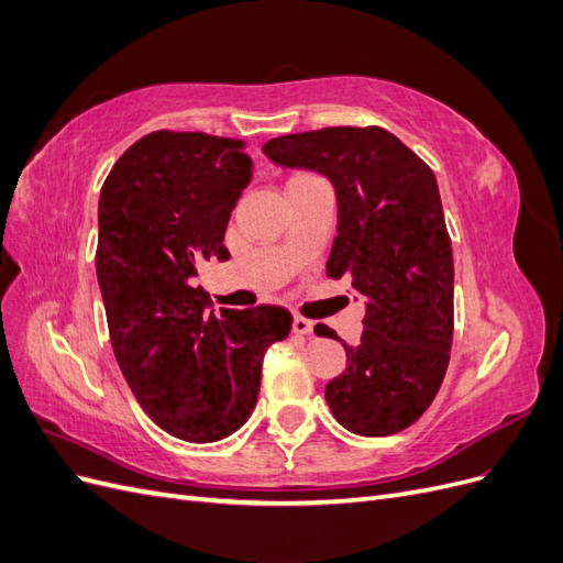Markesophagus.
Here are the masks:
<instances>
[{
  "instance_id": "esophagus-1",
  "label": "esophagus",
  "mask_w": 563,
  "mask_h": 563,
  "mask_svg": "<svg viewBox=\"0 0 563 563\" xmlns=\"http://www.w3.org/2000/svg\"><path fill=\"white\" fill-rule=\"evenodd\" d=\"M294 333L298 335H310L312 333V321L305 319V317H294Z\"/></svg>"
}]
</instances>
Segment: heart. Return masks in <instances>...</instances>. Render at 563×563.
Returning a JSON list of instances; mask_svg holds the SVG:
<instances>
[{
    "instance_id": "heart-1",
    "label": "heart",
    "mask_w": 563,
    "mask_h": 563,
    "mask_svg": "<svg viewBox=\"0 0 563 563\" xmlns=\"http://www.w3.org/2000/svg\"><path fill=\"white\" fill-rule=\"evenodd\" d=\"M302 176H310V174H296V176H291L288 180H296V178H302Z\"/></svg>"
}]
</instances>
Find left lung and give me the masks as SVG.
Here are the masks:
<instances>
[{
	"mask_svg": "<svg viewBox=\"0 0 563 563\" xmlns=\"http://www.w3.org/2000/svg\"><path fill=\"white\" fill-rule=\"evenodd\" d=\"M263 152L331 178L327 277L366 298L362 340L343 343L347 368L327 385L331 413L354 434H397L437 397L453 343V251L432 168L380 126L288 133Z\"/></svg>",
	"mask_w": 563,
	"mask_h": 563,
	"instance_id": "1",
	"label": "left lung"
}]
</instances>
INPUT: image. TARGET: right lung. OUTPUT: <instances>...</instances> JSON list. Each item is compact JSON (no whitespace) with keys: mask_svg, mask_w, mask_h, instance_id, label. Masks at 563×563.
<instances>
[{"mask_svg":"<svg viewBox=\"0 0 563 563\" xmlns=\"http://www.w3.org/2000/svg\"><path fill=\"white\" fill-rule=\"evenodd\" d=\"M246 143L159 129L135 141L98 201L96 275L117 364L143 411L183 441L230 437L251 416L282 308L207 314L197 263L228 258V220L251 180Z\"/></svg>","mask_w":563,"mask_h":563,"instance_id":"right-lung-1","label":"right lung"}]
</instances>
